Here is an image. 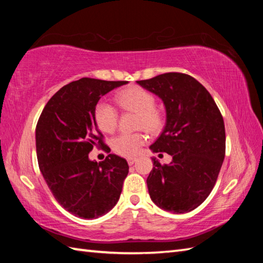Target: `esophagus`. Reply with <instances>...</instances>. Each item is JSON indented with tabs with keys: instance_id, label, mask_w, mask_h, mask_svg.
I'll return each instance as SVG.
<instances>
[{
	"instance_id": "1",
	"label": "esophagus",
	"mask_w": 263,
	"mask_h": 263,
	"mask_svg": "<svg viewBox=\"0 0 263 263\" xmlns=\"http://www.w3.org/2000/svg\"><path fill=\"white\" fill-rule=\"evenodd\" d=\"M137 161V158H135V157H130V158H127V164L128 165H133Z\"/></svg>"
}]
</instances>
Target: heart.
Masks as SVG:
<instances>
[{
    "mask_svg": "<svg viewBox=\"0 0 263 263\" xmlns=\"http://www.w3.org/2000/svg\"><path fill=\"white\" fill-rule=\"evenodd\" d=\"M116 100L122 109L138 113V127H144L152 133L163 130L165 115L159 108L155 107L156 98L147 89L139 86L124 89L117 93ZM95 121L104 132L111 133L115 131L119 123V110L110 103L100 100L95 107ZM148 137L144 132L121 133L111 140V148L121 156L133 157L140 153Z\"/></svg>",
    "mask_w": 263,
    "mask_h": 263,
    "instance_id": "obj_1",
    "label": "heart"
}]
</instances>
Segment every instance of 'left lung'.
Wrapping results in <instances>:
<instances>
[{
	"instance_id": "8db88e82",
	"label": "left lung",
	"mask_w": 263,
	"mask_h": 263,
	"mask_svg": "<svg viewBox=\"0 0 263 263\" xmlns=\"http://www.w3.org/2000/svg\"><path fill=\"white\" fill-rule=\"evenodd\" d=\"M137 82L166 107L164 131L150 149L173 157L170 165L153 158L150 198L166 211H192L208 198L225 158L222 115L209 91L189 74L168 72Z\"/></svg>"
}]
</instances>
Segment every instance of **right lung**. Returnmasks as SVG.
<instances>
[{"mask_svg": "<svg viewBox=\"0 0 263 263\" xmlns=\"http://www.w3.org/2000/svg\"><path fill=\"white\" fill-rule=\"evenodd\" d=\"M126 82L91 78L72 81L48 100L37 122L39 170L58 202L83 219L113 208L128 173L126 160L116 155L100 163L87 157L93 146L110 152L95 121V107L100 97Z\"/></svg>", "mask_w": 263, "mask_h": 263, "instance_id": "add662e5", "label": "right lung"}]
</instances>
